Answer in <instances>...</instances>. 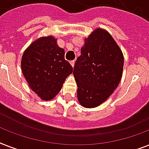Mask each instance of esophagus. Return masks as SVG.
<instances>
[{
	"label": "esophagus",
	"instance_id": "esophagus-1",
	"mask_svg": "<svg viewBox=\"0 0 149 149\" xmlns=\"http://www.w3.org/2000/svg\"><path fill=\"white\" fill-rule=\"evenodd\" d=\"M70 64H71V65H72V67H73V66H74V64H75V61L74 60L70 61Z\"/></svg>",
	"mask_w": 149,
	"mask_h": 149
}]
</instances>
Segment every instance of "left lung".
<instances>
[{
	"label": "left lung",
	"instance_id": "8db88e82",
	"mask_svg": "<svg viewBox=\"0 0 149 149\" xmlns=\"http://www.w3.org/2000/svg\"><path fill=\"white\" fill-rule=\"evenodd\" d=\"M84 42L73 76L80 105L93 108L106 101L118 87L122 77L124 56L111 34L101 28L93 31Z\"/></svg>",
	"mask_w": 149,
	"mask_h": 149
}]
</instances>
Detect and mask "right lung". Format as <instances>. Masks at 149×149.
<instances>
[{"label":"right lung","instance_id":"1","mask_svg":"<svg viewBox=\"0 0 149 149\" xmlns=\"http://www.w3.org/2000/svg\"><path fill=\"white\" fill-rule=\"evenodd\" d=\"M22 71L29 86L42 100H51L61 91L72 67L65 50L52 36L38 38L24 50Z\"/></svg>","mask_w":149,"mask_h":149}]
</instances>
